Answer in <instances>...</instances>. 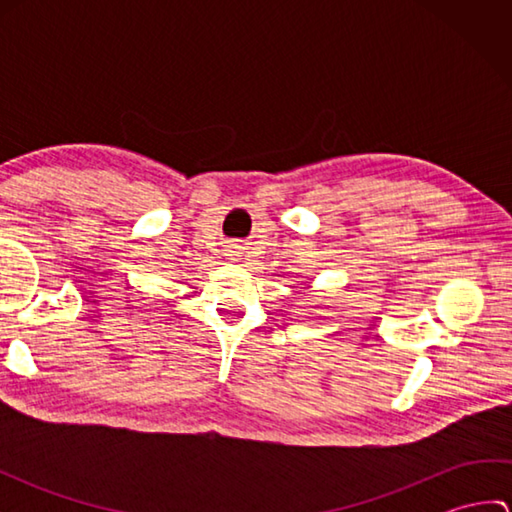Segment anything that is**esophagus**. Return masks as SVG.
<instances>
[{"label":"esophagus","instance_id":"1","mask_svg":"<svg viewBox=\"0 0 512 512\" xmlns=\"http://www.w3.org/2000/svg\"><path fill=\"white\" fill-rule=\"evenodd\" d=\"M242 246H231V255H242V250H239Z\"/></svg>","mask_w":512,"mask_h":512}]
</instances>
